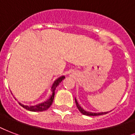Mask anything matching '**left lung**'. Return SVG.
<instances>
[{
	"instance_id": "obj_1",
	"label": "left lung",
	"mask_w": 135,
	"mask_h": 135,
	"mask_svg": "<svg viewBox=\"0 0 135 135\" xmlns=\"http://www.w3.org/2000/svg\"><path fill=\"white\" fill-rule=\"evenodd\" d=\"M75 104L77 105V107L79 110V111L82 113V114H85V115H88V116H98V115H101V114H107V112H90V111H87V110H85L83 109V107H81L80 105H79L78 102L76 98H75Z\"/></svg>"
}]
</instances>
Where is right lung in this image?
<instances>
[{
    "instance_id": "obj_1",
    "label": "right lung",
    "mask_w": 135,
    "mask_h": 135,
    "mask_svg": "<svg viewBox=\"0 0 135 135\" xmlns=\"http://www.w3.org/2000/svg\"><path fill=\"white\" fill-rule=\"evenodd\" d=\"M65 78V76H61V77H59L58 78H57L52 83V85H51V88H50V94L47 97V99L44 100L43 102L37 103L36 105H23V104H22L21 102H18L19 105L22 106L23 108H25V109L29 110V111H32V112H42V111L47 110L52 104V102H53V100H54L55 89H56L57 86L59 85L60 83H61L62 81Z\"/></svg>"
}]
</instances>
